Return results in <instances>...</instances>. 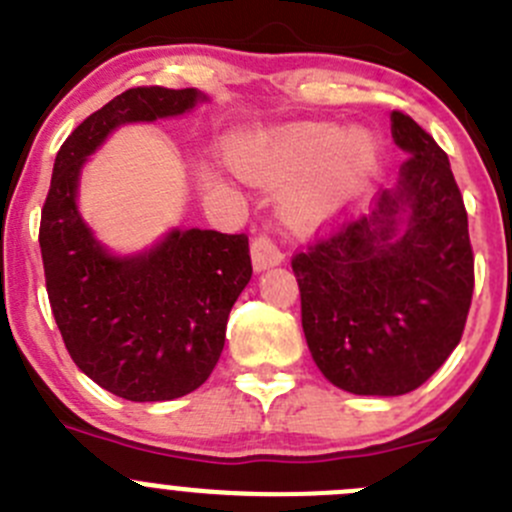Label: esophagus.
Returning a JSON list of instances; mask_svg holds the SVG:
<instances>
[{"label":"esophagus","instance_id":"34e87169","mask_svg":"<svg viewBox=\"0 0 512 512\" xmlns=\"http://www.w3.org/2000/svg\"><path fill=\"white\" fill-rule=\"evenodd\" d=\"M251 261H254L256 271L268 266H278L283 261V249L271 234L261 231L254 239V244H251Z\"/></svg>","mask_w":512,"mask_h":512}]
</instances>
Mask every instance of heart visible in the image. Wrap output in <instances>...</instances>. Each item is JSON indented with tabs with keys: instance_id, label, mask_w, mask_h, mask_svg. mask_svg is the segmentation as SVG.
Masks as SVG:
<instances>
[{
	"instance_id": "obj_1",
	"label": "heart",
	"mask_w": 512,
	"mask_h": 512,
	"mask_svg": "<svg viewBox=\"0 0 512 512\" xmlns=\"http://www.w3.org/2000/svg\"><path fill=\"white\" fill-rule=\"evenodd\" d=\"M376 141L366 131H338L328 124L293 126L261 139L241 141L234 161L263 184L293 181L286 214L298 224H321L341 214L376 169Z\"/></svg>"
}]
</instances>
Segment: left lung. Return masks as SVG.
Returning a JSON list of instances; mask_svg holds the SVG:
<instances>
[{
	"label": "left lung",
	"instance_id": "8db88e82",
	"mask_svg": "<svg viewBox=\"0 0 512 512\" xmlns=\"http://www.w3.org/2000/svg\"><path fill=\"white\" fill-rule=\"evenodd\" d=\"M391 134L408 151L396 189L291 258L313 361L356 396L423 386L460 343L473 301L468 211L448 154L403 111Z\"/></svg>",
	"mask_w": 512,
	"mask_h": 512
}]
</instances>
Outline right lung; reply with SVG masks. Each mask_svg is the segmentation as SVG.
I'll use <instances>...</instances> for the list:
<instances>
[{"instance_id": "obj_1", "label": "right lung", "mask_w": 512, "mask_h": 512, "mask_svg": "<svg viewBox=\"0 0 512 512\" xmlns=\"http://www.w3.org/2000/svg\"><path fill=\"white\" fill-rule=\"evenodd\" d=\"M199 99L166 86L114 96L67 136L42 206L44 278L64 346L91 381L126 401H174L211 376L254 273L249 236L174 231L149 254L114 258L77 211L79 169L119 124L184 114Z\"/></svg>"}]
</instances>
